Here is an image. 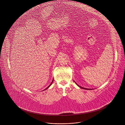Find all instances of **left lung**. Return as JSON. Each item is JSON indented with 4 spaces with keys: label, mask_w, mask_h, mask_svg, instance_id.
<instances>
[{
    "label": "left lung",
    "mask_w": 125,
    "mask_h": 125,
    "mask_svg": "<svg viewBox=\"0 0 125 125\" xmlns=\"http://www.w3.org/2000/svg\"><path fill=\"white\" fill-rule=\"evenodd\" d=\"M74 82L76 83V84L78 86V87H79L80 88H81V89H89H89H87V88H83V87H81V86H79V85H78V84L74 81Z\"/></svg>",
    "instance_id": "1"
}]
</instances>
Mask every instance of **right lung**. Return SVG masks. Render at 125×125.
I'll return each mask as SVG.
<instances>
[{"label":"right lung","mask_w":125,"mask_h":125,"mask_svg":"<svg viewBox=\"0 0 125 125\" xmlns=\"http://www.w3.org/2000/svg\"><path fill=\"white\" fill-rule=\"evenodd\" d=\"M53 80H52V83H51V84H50V85H49V86H48V87H47V88H46V89H44V90H46V89H48V88H49V87H50V86H51V85H52V82H53Z\"/></svg>","instance_id":"1"}]
</instances>
